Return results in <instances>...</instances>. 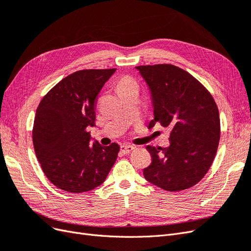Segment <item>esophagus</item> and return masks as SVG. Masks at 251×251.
I'll return each mask as SVG.
<instances>
[{"label": "esophagus", "instance_id": "obj_1", "mask_svg": "<svg viewBox=\"0 0 251 251\" xmlns=\"http://www.w3.org/2000/svg\"><path fill=\"white\" fill-rule=\"evenodd\" d=\"M133 150H134V147H133V146H121V147H120L121 153H124V154L131 153V151H132Z\"/></svg>", "mask_w": 251, "mask_h": 251}]
</instances>
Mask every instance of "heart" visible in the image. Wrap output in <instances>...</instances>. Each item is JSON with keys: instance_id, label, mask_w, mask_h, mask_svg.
<instances>
[{"instance_id": "heart-1", "label": "heart", "mask_w": 251, "mask_h": 251, "mask_svg": "<svg viewBox=\"0 0 251 251\" xmlns=\"http://www.w3.org/2000/svg\"><path fill=\"white\" fill-rule=\"evenodd\" d=\"M132 87H137V85H136V81L133 78L128 77V76L121 78L118 82V89L120 91L127 89V88H132Z\"/></svg>"}]
</instances>
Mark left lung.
Listing matches in <instances>:
<instances>
[{"label":"left lung","instance_id":"left-lung-1","mask_svg":"<svg viewBox=\"0 0 251 251\" xmlns=\"http://www.w3.org/2000/svg\"><path fill=\"white\" fill-rule=\"evenodd\" d=\"M150 89L156 123L172 128L168 148L148 146L151 163L143 170L150 183L169 192L194 186L214 161L220 116L208 91L193 75L169 64L136 67Z\"/></svg>","mask_w":251,"mask_h":251}]
</instances>
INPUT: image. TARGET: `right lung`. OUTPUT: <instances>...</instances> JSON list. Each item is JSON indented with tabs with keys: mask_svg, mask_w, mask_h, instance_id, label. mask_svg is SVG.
<instances>
[{
	"mask_svg": "<svg viewBox=\"0 0 251 251\" xmlns=\"http://www.w3.org/2000/svg\"><path fill=\"white\" fill-rule=\"evenodd\" d=\"M116 69L74 72L43 97L36 109L32 139L37 160L52 184L69 193L100 186L115 163L117 143L91 144L98 93Z\"/></svg>",
	"mask_w": 251,
	"mask_h": 251,
	"instance_id": "add662e5",
	"label": "right lung"
}]
</instances>
